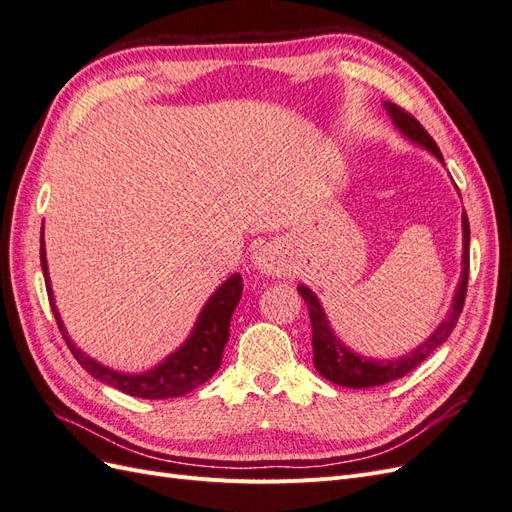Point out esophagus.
Listing matches in <instances>:
<instances>
[{
	"instance_id": "obj_1",
	"label": "esophagus",
	"mask_w": 512,
	"mask_h": 512,
	"mask_svg": "<svg viewBox=\"0 0 512 512\" xmlns=\"http://www.w3.org/2000/svg\"><path fill=\"white\" fill-rule=\"evenodd\" d=\"M252 262L260 273H265L269 277H284L286 275L282 256H280V252H277V247H273V245L258 247L252 256Z\"/></svg>"
}]
</instances>
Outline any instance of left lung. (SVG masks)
<instances>
[{
    "mask_svg": "<svg viewBox=\"0 0 512 512\" xmlns=\"http://www.w3.org/2000/svg\"><path fill=\"white\" fill-rule=\"evenodd\" d=\"M382 106L386 108V113H389L391 121L395 123V128L404 134L410 143L427 149L433 158H438L444 164V158H442L436 141H433V138L427 134V130L421 126V123H418L410 113L401 111L397 104L382 102ZM461 230H463L461 277H459L457 288H455L451 309H448L446 318L438 324L436 331H433L421 346H416L414 350L406 352L404 356H399V359H371V356H363L359 352L350 350L342 342V339L333 333L329 318H327V314H324V309H322L316 294L305 284L297 286L299 294L307 303L309 320H312L314 365H316L320 376L331 380L333 384L348 386V389H369V386H380V384H386L391 380L404 378L414 367L421 365L433 350L440 348L446 342L448 335H451V331L455 329V324L459 320L463 301H466V290H468L470 222H468L466 211H463V215H461Z\"/></svg>",
    "mask_w": 512,
    "mask_h": 512,
    "instance_id": "8db88e82",
    "label": "left lung"
}]
</instances>
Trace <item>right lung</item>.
<instances>
[{"instance_id": "obj_1", "label": "right lung", "mask_w": 512, "mask_h": 512, "mask_svg": "<svg viewBox=\"0 0 512 512\" xmlns=\"http://www.w3.org/2000/svg\"><path fill=\"white\" fill-rule=\"evenodd\" d=\"M40 265L46 282V292H49L51 309L57 320V327L64 335L68 348L72 350L74 359L81 363V367L87 374L94 376L96 380L115 386L121 393L132 395V397H143V399H168V397H181L185 393L194 391L196 386L205 384L215 371L222 365V354L224 346L228 342V327L232 312L241 299L243 292V280L241 275L235 273L230 275L228 280L215 290L209 301L200 309V314L194 322V329L190 337L175 350L170 352L164 361H160L153 369L141 371V374H123V371H115L91 359L81 348L68 337L64 329V320H61L55 297L51 288V277H49V265H46V250H44V226H42V237H40Z\"/></svg>"}]
</instances>
